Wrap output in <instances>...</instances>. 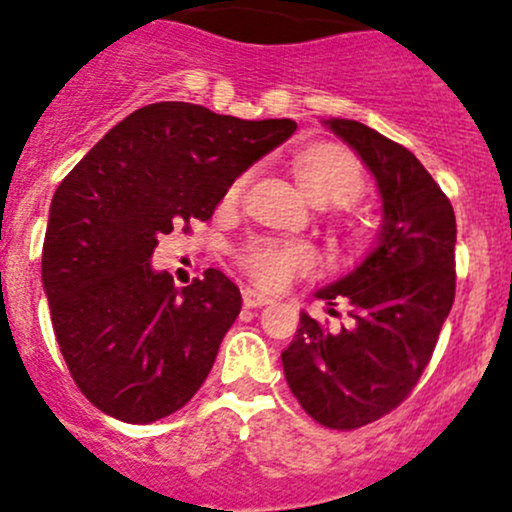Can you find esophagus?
<instances>
[{
    "instance_id": "esophagus-1",
    "label": "esophagus",
    "mask_w": 512,
    "mask_h": 512,
    "mask_svg": "<svg viewBox=\"0 0 512 512\" xmlns=\"http://www.w3.org/2000/svg\"><path fill=\"white\" fill-rule=\"evenodd\" d=\"M242 304H245L247 309H262V306H270L272 299L255 292V289H245V292H242Z\"/></svg>"
}]
</instances>
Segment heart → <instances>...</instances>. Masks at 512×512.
<instances>
[{
	"instance_id": "b5f03b06",
	"label": "heart",
	"mask_w": 512,
	"mask_h": 512,
	"mask_svg": "<svg viewBox=\"0 0 512 512\" xmlns=\"http://www.w3.org/2000/svg\"><path fill=\"white\" fill-rule=\"evenodd\" d=\"M289 171L301 191L316 206H351L358 201L365 186L363 164L351 149L336 142L306 144L289 159ZM245 179L235 181L228 191V201L240 196ZM240 267L257 287L267 292L287 289L301 274L314 270V250L304 242L257 240L242 247Z\"/></svg>"
}]
</instances>
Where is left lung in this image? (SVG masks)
Wrapping results in <instances>:
<instances>
[{"mask_svg": "<svg viewBox=\"0 0 512 512\" xmlns=\"http://www.w3.org/2000/svg\"><path fill=\"white\" fill-rule=\"evenodd\" d=\"M328 127L373 171L383 230L358 270L319 292L331 306L346 301L348 326L328 331L301 314L282 363L304 412L321 427L351 432L397 410L432 360L456 294V218L410 149L355 120Z\"/></svg>", "mask_w": 512, "mask_h": 512, "instance_id": "left-lung-1", "label": "left lung"}]
</instances>
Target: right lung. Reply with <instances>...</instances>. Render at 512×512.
I'll use <instances>...</instances> for the list:
<instances>
[{
	"instance_id": "obj_1",
	"label": "right lung",
	"mask_w": 512,
	"mask_h": 512,
	"mask_svg": "<svg viewBox=\"0 0 512 512\" xmlns=\"http://www.w3.org/2000/svg\"><path fill=\"white\" fill-rule=\"evenodd\" d=\"M294 129L154 102L112 127L56 188L43 287L71 378L98 410L157 422L208 378L240 289L213 267L179 289L149 257L161 235L211 220L230 184Z\"/></svg>"
}]
</instances>
